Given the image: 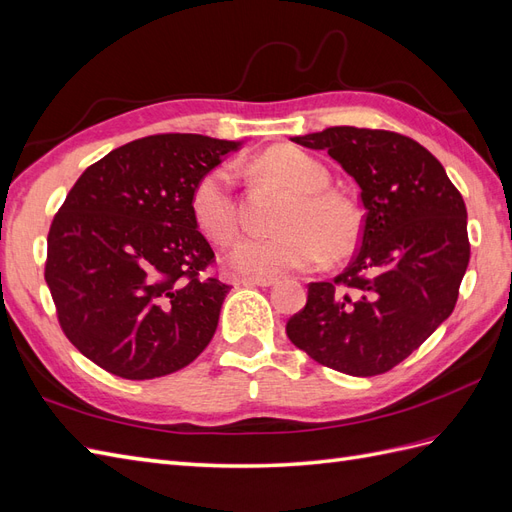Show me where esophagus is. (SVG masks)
I'll return each instance as SVG.
<instances>
[{
  "label": "esophagus",
  "instance_id": "obj_1",
  "mask_svg": "<svg viewBox=\"0 0 512 512\" xmlns=\"http://www.w3.org/2000/svg\"><path fill=\"white\" fill-rule=\"evenodd\" d=\"M279 279H274V277H242L238 283L240 285H259V287H270V285H274L277 283Z\"/></svg>",
  "mask_w": 512,
  "mask_h": 512
}]
</instances>
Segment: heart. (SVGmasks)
<instances>
[{
    "instance_id": "1",
    "label": "heart",
    "mask_w": 512,
    "mask_h": 512,
    "mask_svg": "<svg viewBox=\"0 0 512 512\" xmlns=\"http://www.w3.org/2000/svg\"><path fill=\"white\" fill-rule=\"evenodd\" d=\"M261 175L281 181L294 192L277 220L281 233L268 238H244L233 246L231 266L257 277L305 272L329 257H344L361 233L357 207L344 196L329 192L331 175L309 153L279 147L257 160ZM196 225L216 244H229L238 233V199L231 168L218 166L196 181L192 192Z\"/></svg>"
}]
</instances>
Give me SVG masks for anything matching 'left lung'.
Returning <instances> with one entry per match:
<instances>
[{"instance_id":"left-lung-1","label":"left lung","mask_w":512,"mask_h":512,"mask_svg":"<svg viewBox=\"0 0 512 512\" xmlns=\"http://www.w3.org/2000/svg\"><path fill=\"white\" fill-rule=\"evenodd\" d=\"M292 140L342 164L365 214L355 259L309 283L287 337L331 370L385 374L454 311L469 264L465 201L437 157L396 131L344 125Z\"/></svg>"}]
</instances>
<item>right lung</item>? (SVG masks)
<instances>
[{
    "label": "right lung",
    "mask_w": 512,
    "mask_h": 512,
    "mask_svg": "<svg viewBox=\"0 0 512 512\" xmlns=\"http://www.w3.org/2000/svg\"><path fill=\"white\" fill-rule=\"evenodd\" d=\"M240 142L155 134L88 166L47 235L45 281L69 342L106 372L147 381L212 342L231 287L192 216L196 181Z\"/></svg>",
    "instance_id": "right-lung-1"
}]
</instances>
